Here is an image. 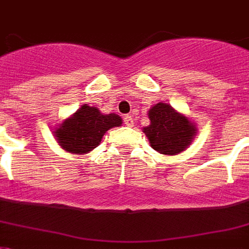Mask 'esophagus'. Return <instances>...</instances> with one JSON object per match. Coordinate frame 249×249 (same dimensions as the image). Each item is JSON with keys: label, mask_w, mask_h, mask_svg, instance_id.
Wrapping results in <instances>:
<instances>
[{"label": "esophagus", "mask_w": 249, "mask_h": 249, "mask_svg": "<svg viewBox=\"0 0 249 249\" xmlns=\"http://www.w3.org/2000/svg\"><path fill=\"white\" fill-rule=\"evenodd\" d=\"M133 123H135V120L132 118V116H126L124 117V124L128 127L133 126Z\"/></svg>", "instance_id": "obj_1"}]
</instances>
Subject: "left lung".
I'll return each mask as SVG.
<instances>
[{
	"mask_svg": "<svg viewBox=\"0 0 249 249\" xmlns=\"http://www.w3.org/2000/svg\"><path fill=\"white\" fill-rule=\"evenodd\" d=\"M150 126L143 128L150 145L158 153L176 155L182 153L194 139L196 127L184 116L165 103H158L149 110Z\"/></svg>",
	"mask_w": 249,
	"mask_h": 249,
	"instance_id": "obj_1",
	"label": "left lung"
}]
</instances>
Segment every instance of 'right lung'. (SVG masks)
<instances>
[{
  "label": "right lung",
  "mask_w": 249,
  "mask_h": 249,
  "mask_svg": "<svg viewBox=\"0 0 249 249\" xmlns=\"http://www.w3.org/2000/svg\"><path fill=\"white\" fill-rule=\"evenodd\" d=\"M121 124L120 116L113 113L102 114L98 108L85 104L71 118H67L54 133L66 151L85 154L99 145L108 129Z\"/></svg>",
  "instance_id": "add662e5"
}]
</instances>
